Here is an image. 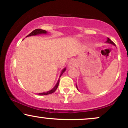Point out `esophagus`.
<instances>
[{
    "mask_svg": "<svg viewBox=\"0 0 128 128\" xmlns=\"http://www.w3.org/2000/svg\"><path fill=\"white\" fill-rule=\"evenodd\" d=\"M73 65H74V63H73V61H71L70 62H69L68 66H73Z\"/></svg>",
    "mask_w": 128,
    "mask_h": 128,
    "instance_id": "1",
    "label": "esophagus"
}]
</instances>
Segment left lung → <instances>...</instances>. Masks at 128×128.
Segmentation results:
<instances>
[{
    "label": "left lung",
    "mask_w": 128,
    "mask_h": 128,
    "mask_svg": "<svg viewBox=\"0 0 128 128\" xmlns=\"http://www.w3.org/2000/svg\"><path fill=\"white\" fill-rule=\"evenodd\" d=\"M106 42H108V43H111V44H114V45H116L115 44H114V42H112V41H111V40L109 38H108V40H107ZM76 87H77V86H76Z\"/></svg>",
    "instance_id": "obj_1"
}]
</instances>
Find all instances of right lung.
<instances>
[{
    "label": "right lung",
    "instance_id": "right-lung-1",
    "mask_svg": "<svg viewBox=\"0 0 128 128\" xmlns=\"http://www.w3.org/2000/svg\"><path fill=\"white\" fill-rule=\"evenodd\" d=\"M46 33H47V32L45 30H42V29H35L34 30H33V31L30 32V33L29 34V35H28V36H36V35L41 34H46ZM66 69V68H64V70H62V72H61V75H60V77H61V76L62 75V73H64V72H65ZM59 82H60V80H58V82H57L56 84L55 87H54L52 90H50V91H49V92H41V93H38V94L40 95V96H44V95H48V94H50L53 93V92H55L57 88H58V85H59Z\"/></svg>",
    "mask_w": 128,
    "mask_h": 128
}]
</instances>
